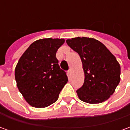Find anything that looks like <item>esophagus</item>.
I'll return each instance as SVG.
<instances>
[{"instance_id": "34e87169", "label": "esophagus", "mask_w": 130, "mask_h": 130, "mask_svg": "<svg viewBox=\"0 0 130 130\" xmlns=\"http://www.w3.org/2000/svg\"><path fill=\"white\" fill-rule=\"evenodd\" d=\"M71 69H70V70H69L68 71V75H70L71 74Z\"/></svg>"}]
</instances>
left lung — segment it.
Wrapping results in <instances>:
<instances>
[{
  "instance_id": "1",
  "label": "left lung",
  "mask_w": 130,
  "mask_h": 130,
  "mask_svg": "<svg viewBox=\"0 0 130 130\" xmlns=\"http://www.w3.org/2000/svg\"><path fill=\"white\" fill-rule=\"evenodd\" d=\"M79 54L84 72V83L76 93L83 102L98 104L107 100L120 81V66L116 57L100 41L91 37L67 40Z\"/></svg>"
}]
</instances>
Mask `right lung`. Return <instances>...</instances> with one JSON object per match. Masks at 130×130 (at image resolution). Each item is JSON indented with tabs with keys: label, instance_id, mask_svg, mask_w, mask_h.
Returning a JSON list of instances; mask_svg holds the SVG:
<instances>
[{
	"label": "right lung",
	"instance_id": "obj_1",
	"mask_svg": "<svg viewBox=\"0 0 130 130\" xmlns=\"http://www.w3.org/2000/svg\"><path fill=\"white\" fill-rule=\"evenodd\" d=\"M64 39L36 40L22 54L14 71L19 92L30 106L44 108L56 102L68 81L56 57Z\"/></svg>",
	"mask_w": 130,
	"mask_h": 130
}]
</instances>
